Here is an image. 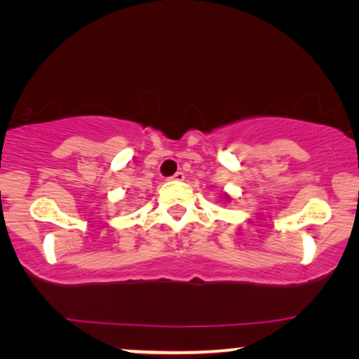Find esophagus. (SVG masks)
Listing matches in <instances>:
<instances>
[{"label":"esophagus","mask_w":359,"mask_h":359,"mask_svg":"<svg viewBox=\"0 0 359 359\" xmlns=\"http://www.w3.org/2000/svg\"><path fill=\"white\" fill-rule=\"evenodd\" d=\"M170 180H175V181H183V180H184V175H183V172L180 171V172H176V175H172Z\"/></svg>","instance_id":"esophagus-1"}]
</instances>
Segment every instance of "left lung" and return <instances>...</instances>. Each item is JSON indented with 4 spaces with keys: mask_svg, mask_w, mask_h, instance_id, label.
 I'll return each mask as SVG.
<instances>
[{
    "mask_svg": "<svg viewBox=\"0 0 359 359\" xmlns=\"http://www.w3.org/2000/svg\"><path fill=\"white\" fill-rule=\"evenodd\" d=\"M223 200H225V201H230V200H231V196L229 195V193H223Z\"/></svg>",
    "mask_w": 359,
    "mask_h": 359,
    "instance_id": "obj_1",
    "label": "left lung"
}]
</instances>
